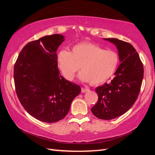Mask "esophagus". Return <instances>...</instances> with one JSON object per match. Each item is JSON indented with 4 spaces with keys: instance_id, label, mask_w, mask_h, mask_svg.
Segmentation results:
<instances>
[{
    "instance_id": "obj_1",
    "label": "esophagus",
    "mask_w": 155,
    "mask_h": 155,
    "mask_svg": "<svg viewBox=\"0 0 155 155\" xmlns=\"http://www.w3.org/2000/svg\"><path fill=\"white\" fill-rule=\"evenodd\" d=\"M88 91H89V89H87V88H84V87L81 88V92L82 93H85Z\"/></svg>"
}]
</instances>
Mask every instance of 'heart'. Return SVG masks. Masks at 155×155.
<instances>
[{"mask_svg":"<svg viewBox=\"0 0 155 155\" xmlns=\"http://www.w3.org/2000/svg\"><path fill=\"white\" fill-rule=\"evenodd\" d=\"M57 63L65 79L73 80L81 67V81L99 85L114 74L119 64V55L113 50H104L97 44L86 42L74 46L70 52H59Z\"/></svg>","mask_w":155,"mask_h":155,"instance_id":"heart-1","label":"heart"}]
</instances>
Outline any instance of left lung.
<instances>
[{"mask_svg": "<svg viewBox=\"0 0 155 155\" xmlns=\"http://www.w3.org/2000/svg\"><path fill=\"white\" fill-rule=\"evenodd\" d=\"M104 40L116 46L121 64L111 82L96 88L98 99L91 110L98 118L107 120L125 114L134 104L142 83L143 67L130 43L115 38Z\"/></svg>", "mask_w": 155, "mask_h": 155, "instance_id": "1", "label": "left lung"}]
</instances>
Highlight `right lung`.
<instances>
[{
  "label": "right lung",
  "mask_w": 155,
  "mask_h": 155,
  "mask_svg": "<svg viewBox=\"0 0 155 155\" xmlns=\"http://www.w3.org/2000/svg\"><path fill=\"white\" fill-rule=\"evenodd\" d=\"M64 40L59 34L28 42L14 65L15 91L20 103L33 117L52 123L65 117L81 92L79 85L60 74L57 50Z\"/></svg>",
  "instance_id": "right-lung-1"
}]
</instances>
